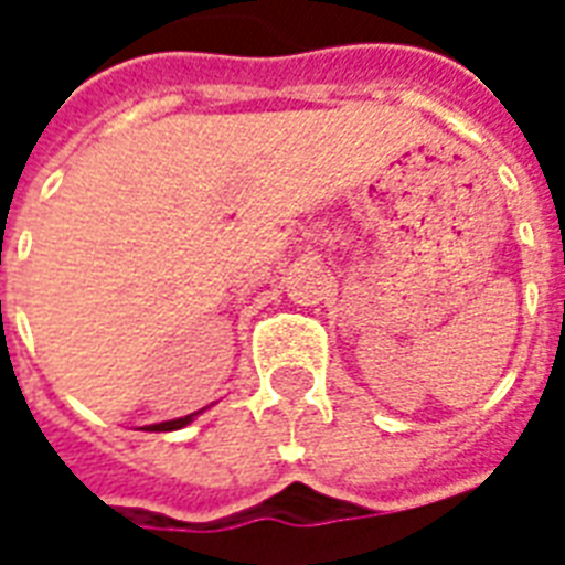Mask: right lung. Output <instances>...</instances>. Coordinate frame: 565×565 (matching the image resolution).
<instances>
[{"instance_id": "1", "label": "right lung", "mask_w": 565, "mask_h": 565, "mask_svg": "<svg viewBox=\"0 0 565 565\" xmlns=\"http://www.w3.org/2000/svg\"><path fill=\"white\" fill-rule=\"evenodd\" d=\"M196 415H199V412H196ZM196 415L178 417V420H162V424H153V426H148V429H157V433H169V429H181V426L190 424V420H193V417H196Z\"/></svg>"}]
</instances>
